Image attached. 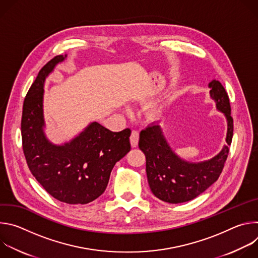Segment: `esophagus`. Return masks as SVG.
<instances>
[{
	"label": "esophagus",
	"instance_id": "esophagus-1",
	"mask_svg": "<svg viewBox=\"0 0 258 258\" xmlns=\"http://www.w3.org/2000/svg\"><path fill=\"white\" fill-rule=\"evenodd\" d=\"M139 138H140V135H139V132L138 131H133L132 132V135H131V144H132V147H137L138 146V143H139Z\"/></svg>",
	"mask_w": 258,
	"mask_h": 258
}]
</instances>
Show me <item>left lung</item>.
Masks as SVG:
<instances>
[{"instance_id": "1", "label": "left lung", "mask_w": 258, "mask_h": 258, "mask_svg": "<svg viewBox=\"0 0 258 258\" xmlns=\"http://www.w3.org/2000/svg\"><path fill=\"white\" fill-rule=\"evenodd\" d=\"M210 97L228 121L227 144L213 158L193 163L178 157L166 142L161 127L153 123L140 133L139 148L146 156L147 178L152 193L172 204L190 201L209 188L223 171L233 139V117L229 96L224 86L213 80L208 84Z\"/></svg>"}]
</instances>
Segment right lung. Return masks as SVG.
<instances>
[{
	"mask_svg": "<svg viewBox=\"0 0 258 258\" xmlns=\"http://www.w3.org/2000/svg\"><path fill=\"white\" fill-rule=\"evenodd\" d=\"M65 58L66 55H58L50 60L26 94L21 118L22 148L29 170L51 196L67 204H87L104 193L115 163L131 150V130L114 133L95 121L63 145L47 139L44 84Z\"/></svg>",
	"mask_w": 258,
	"mask_h": 258,
	"instance_id": "right-lung-1",
	"label": "right lung"
}]
</instances>
